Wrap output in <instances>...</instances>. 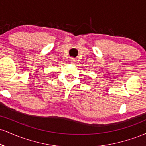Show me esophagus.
<instances>
[{
	"instance_id": "obj_1",
	"label": "esophagus",
	"mask_w": 146,
	"mask_h": 146,
	"mask_svg": "<svg viewBox=\"0 0 146 146\" xmlns=\"http://www.w3.org/2000/svg\"><path fill=\"white\" fill-rule=\"evenodd\" d=\"M71 62H72V63L74 62V60H73V59H71Z\"/></svg>"
}]
</instances>
